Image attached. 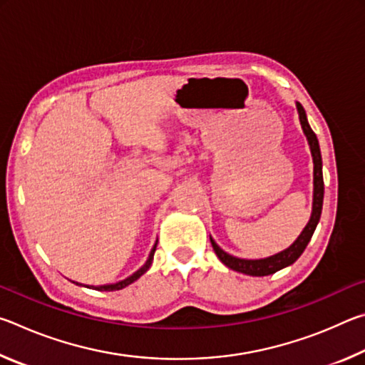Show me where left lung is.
I'll return each instance as SVG.
<instances>
[{
	"mask_svg": "<svg viewBox=\"0 0 365 365\" xmlns=\"http://www.w3.org/2000/svg\"><path fill=\"white\" fill-rule=\"evenodd\" d=\"M298 113H299V122L302 130H304L309 146H311V153H312V159H314V205H312V215L309 224L306 225L304 230L298 237V240L289 246L288 250L279 252V255L270 256L267 259H257V261H250V259H238L233 257L230 255H227L225 251H222L217 245H215L214 240L211 238L212 248L215 251V255L224 262L228 269L242 272V274L246 275H252V277H264V275H270L275 274L277 270H280L287 265H292L296 259H298L302 251L306 250L307 243L311 242L312 233L316 230V227L320 220V214H322V205H324V175H322V156H320V148H319V140L316 137V133L312 132L311 125H309L307 117H306V110L298 103Z\"/></svg>",
	"mask_w": 365,
	"mask_h": 365,
	"instance_id": "left-lung-1",
	"label": "left lung"
}]
</instances>
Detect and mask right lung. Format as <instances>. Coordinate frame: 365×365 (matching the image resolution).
<instances>
[{
  "label": "right lung",
  "mask_w": 365,
  "mask_h": 365,
  "mask_svg": "<svg viewBox=\"0 0 365 365\" xmlns=\"http://www.w3.org/2000/svg\"><path fill=\"white\" fill-rule=\"evenodd\" d=\"M156 245H158V243H156ZM156 245H154V248L151 250V252H150V257H148L146 264L143 265V267H141V269H138L137 272H135L133 275H130V277H128V279L122 280V282H119V283H114V285L95 287V289H100V292H115V289H122V288H125L127 285H130V283H133L135 280L140 279V277L143 275L148 269H150V265H151V262H153V257H154V251H156Z\"/></svg>",
  "instance_id": "right-lung-1"
}]
</instances>
